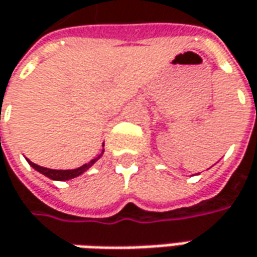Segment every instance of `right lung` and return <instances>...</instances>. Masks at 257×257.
I'll list each match as a JSON object with an SVG mask.
<instances>
[{"mask_svg": "<svg viewBox=\"0 0 257 257\" xmlns=\"http://www.w3.org/2000/svg\"><path fill=\"white\" fill-rule=\"evenodd\" d=\"M104 147V144H103ZM104 150L101 153L98 154L97 157H94L91 162H88V163L83 164L81 167H78V169H73V170H54V169H47V167H41V166H38V164L33 163V162H30L28 159H27V162L30 163V166L35 169L37 172H40L41 174H44L47 176L48 179H51V180H58V182H65V180H70V179H74V177H78L80 174H83L84 172H87L91 166H93L101 156H103Z\"/></svg>", "mask_w": 257, "mask_h": 257, "instance_id": "add662e5", "label": "right lung"}]
</instances>
